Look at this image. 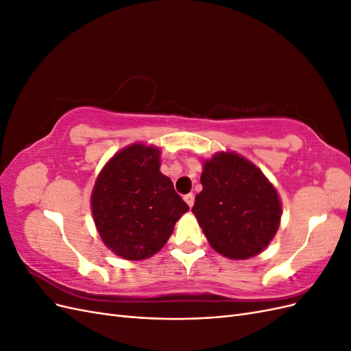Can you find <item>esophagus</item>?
<instances>
[{"instance_id": "34e87169", "label": "esophagus", "mask_w": 351, "mask_h": 351, "mask_svg": "<svg viewBox=\"0 0 351 351\" xmlns=\"http://www.w3.org/2000/svg\"><path fill=\"white\" fill-rule=\"evenodd\" d=\"M184 200H186V204H187L190 208H192L193 204H195V195H193V193L186 195V196H184Z\"/></svg>"}]
</instances>
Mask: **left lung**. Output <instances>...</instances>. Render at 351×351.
I'll return each instance as SVG.
<instances>
[{
    "instance_id": "1",
    "label": "left lung",
    "mask_w": 351,
    "mask_h": 351,
    "mask_svg": "<svg viewBox=\"0 0 351 351\" xmlns=\"http://www.w3.org/2000/svg\"><path fill=\"white\" fill-rule=\"evenodd\" d=\"M200 183L192 212L212 247L230 259H247L268 246L281 204L259 168L237 154L219 152L204 164Z\"/></svg>"
}]
</instances>
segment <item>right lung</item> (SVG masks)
<instances>
[{"label":"right lung","instance_id":"1","mask_svg":"<svg viewBox=\"0 0 351 351\" xmlns=\"http://www.w3.org/2000/svg\"><path fill=\"white\" fill-rule=\"evenodd\" d=\"M187 210L171 180L159 171V151L141 143L110 159L92 193V214L102 241L129 261L155 254Z\"/></svg>","mask_w":351,"mask_h":351}]
</instances>
